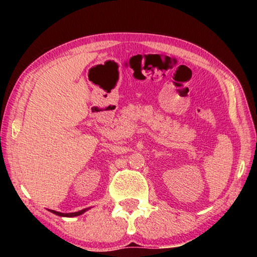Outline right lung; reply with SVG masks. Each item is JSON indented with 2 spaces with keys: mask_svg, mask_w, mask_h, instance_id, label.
I'll return each instance as SVG.
<instances>
[{
  "mask_svg": "<svg viewBox=\"0 0 257 257\" xmlns=\"http://www.w3.org/2000/svg\"><path fill=\"white\" fill-rule=\"evenodd\" d=\"M89 208H90V207H87V208H84V210H81V211H78V212H73V213H61V212H56V211H54V210H49V211H50V212H52V213H54V214L59 215V216L73 217V216H78V215L82 214V213H85L86 211H88Z\"/></svg>",
  "mask_w": 257,
  "mask_h": 257,
  "instance_id": "add662e5",
  "label": "right lung"
}]
</instances>
